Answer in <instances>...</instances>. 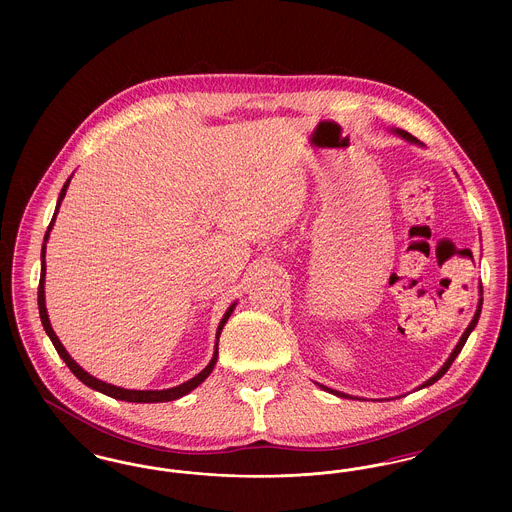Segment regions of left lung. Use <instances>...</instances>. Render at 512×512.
Listing matches in <instances>:
<instances>
[{"mask_svg":"<svg viewBox=\"0 0 512 512\" xmlns=\"http://www.w3.org/2000/svg\"><path fill=\"white\" fill-rule=\"evenodd\" d=\"M395 132H397V134H399L401 138H405L407 142H413V144H420V142H418V140L414 138L413 134H409V132H405V130H395ZM480 313H482V297H480V303H478L476 315H474V318H472V322L468 324V328L464 330V334L463 336H461V340H459V343H457V347L453 349V353L449 355V359H447V361L443 363V366L439 368L438 372H436V374H434V376H432L430 380H426V382H424V384H422V386H420L418 390H422V388H428V386H432L434 382H438L439 378H441V376H443V374H445V372L449 370V366L453 365V361H455V359H457V355L461 353V349H463L464 343H466V340H468L470 332H472V330L476 328V324H478V318H480ZM320 388H322V390L324 391H328V393H334V395H338V397H345V399L349 397L347 393H341V391L332 390V388H326V386H320Z\"/></svg>","mask_w":512,"mask_h":512,"instance_id":"obj_1","label":"left lung"}]
</instances>
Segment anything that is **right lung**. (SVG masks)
<instances>
[{"mask_svg": "<svg viewBox=\"0 0 512 512\" xmlns=\"http://www.w3.org/2000/svg\"><path fill=\"white\" fill-rule=\"evenodd\" d=\"M69 184H71V178L65 182V186H63V190H61V194H59L57 207H55L53 219L49 222L48 232H46V236H44V245H42V274H40V286H38V309H40V318H42V324H44V330H46L49 340L53 343V347L57 349L59 357L65 361V365L71 368V372H73L74 376H76L82 384H86V386L92 388V390L101 391V393H105V395H109V397H113V399H121V401H128V403H163V401H174V399H178V397H184L186 393L195 390V388L213 372V368L217 365V359H219L220 332H222L226 320L232 315V311L236 309V303H232V305L228 307V311L224 313V317L220 320L219 328H217L215 353H213L211 363L205 366L192 380H188V382H184V384H180V386H176V388H169V390H124V388H117V386H113V384L101 382L98 378H94L92 374H88L82 366L74 363L73 359H71V355L67 353V349L63 347V343L55 336V332H53V328H51V324H49L48 311H46V295H44V282H46V242H48L49 232H51V228H53V222H55V217H57L59 205H61L65 194H67Z\"/></svg>", "mask_w": 512, "mask_h": 512, "instance_id": "obj_1", "label": "right lung"}]
</instances>
